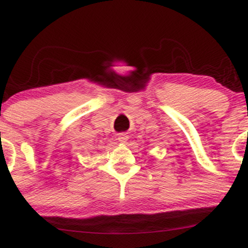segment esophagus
<instances>
[{"label":"esophagus","mask_w":248,"mask_h":248,"mask_svg":"<svg viewBox=\"0 0 248 248\" xmlns=\"http://www.w3.org/2000/svg\"><path fill=\"white\" fill-rule=\"evenodd\" d=\"M128 139H129V135H128L127 133L118 134V140L122 142V143H126V142L128 141Z\"/></svg>","instance_id":"obj_1"}]
</instances>
